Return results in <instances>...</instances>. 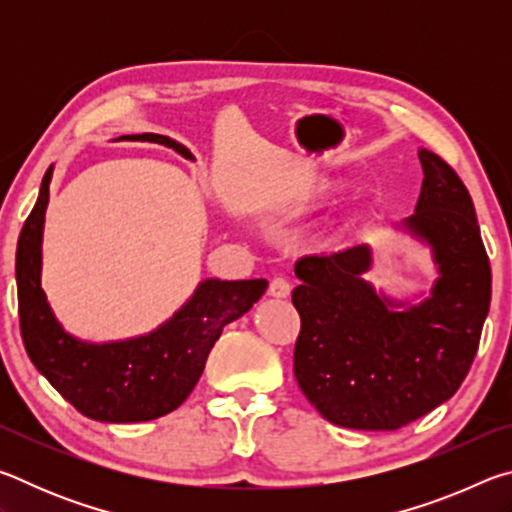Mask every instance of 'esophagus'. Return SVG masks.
I'll use <instances>...</instances> for the list:
<instances>
[{
  "label": "esophagus",
  "mask_w": 512,
  "mask_h": 512,
  "mask_svg": "<svg viewBox=\"0 0 512 512\" xmlns=\"http://www.w3.org/2000/svg\"><path fill=\"white\" fill-rule=\"evenodd\" d=\"M268 296L271 298H289L291 296V282L284 280V277H275L271 282V287H268Z\"/></svg>",
  "instance_id": "obj_1"
}]
</instances>
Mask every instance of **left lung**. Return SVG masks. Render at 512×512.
<instances>
[{
  "instance_id": "8db88e82",
  "label": "left lung",
  "mask_w": 512,
  "mask_h": 512,
  "mask_svg": "<svg viewBox=\"0 0 512 512\" xmlns=\"http://www.w3.org/2000/svg\"><path fill=\"white\" fill-rule=\"evenodd\" d=\"M415 214L397 228L429 246L438 277L418 302L377 291L368 244L296 262L300 336L293 372L325 420L395 431L452 397L470 370L490 309L492 273L472 198L449 164L418 151Z\"/></svg>"
}]
</instances>
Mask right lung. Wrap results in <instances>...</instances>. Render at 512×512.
I'll list each match as a JSON object with an SVG mask.
<instances>
[{
  "instance_id": "add662e5",
  "label": "right lung",
  "mask_w": 512,
  "mask_h": 512,
  "mask_svg": "<svg viewBox=\"0 0 512 512\" xmlns=\"http://www.w3.org/2000/svg\"><path fill=\"white\" fill-rule=\"evenodd\" d=\"M126 140L162 144L194 160L187 146L167 135L142 133L126 135ZM51 173L54 167L42 178L36 207L17 239L15 280L24 348L40 375L85 418L115 424L162 418L187 400L223 327L244 316L264 296L268 282L207 277L176 314L149 334L108 343L76 339L58 323L40 284Z\"/></svg>"
}]
</instances>
